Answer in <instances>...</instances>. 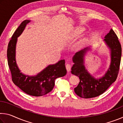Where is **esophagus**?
Listing matches in <instances>:
<instances>
[{"mask_svg": "<svg viewBox=\"0 0 123 123\" xmlns=\"http://www.w3.org/2000/svg\"><path fill=\"white\" fill-rule=\"evenodd\" d=\"M71 67H72V64H70V63H67L66 65V69L67 70V72H69L70 70V69H71Z\"/></svg>", "mask_w": 123, "mask_h": 123, "instance_id": "obj_1", "label": "esophagus"}]
</instances>
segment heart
Here are the masks:
<instances>
[{
	"instance_id": "1",
	"label": "heart",
	"mask_w": 123,
	"mask_h": 123,
	"mask_svg": "<svg viewBox=\"0 0 123 123\" xmlns=\"http://www.w3.org/2000/svg\"><path fill=\"white\" fill-rule=\"evenodd\" d=\"M85 29L82 28H76L73 30L72 32L70 34L69 38L72 39H75L79 37H80L84 32Z\"/></svg>"
}]
</instances>
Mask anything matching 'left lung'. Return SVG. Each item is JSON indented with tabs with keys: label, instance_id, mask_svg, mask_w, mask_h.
I'll return each instance as SVG.
<instances>
[{
	"label": "left lung",
	"instance_id": "8db88e82",
	"mask_svg": "<svg viewBox=\"0 0 123 123\" xmlns=\"http://www.w3.org/2000/svg\"><path fill=\"white\" fill-rule=\"evenodd\" d=\"M104 38V42L110 49L111 63L104 76L99 79L95 78L85 67L84 57L87 51L91 49L89 47L77 52L73 57L74 64L72 67L71 73L80 79V82L74 88V92L81 98H92L102 94L117 78L122 56L121 45L112 29Z\"/></svg>",
	"mask_w": 123,
	"mask_h": 123
}]
</instances>
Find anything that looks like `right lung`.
<instances>
[{
  "instance_id": "1",
  "label": "right lung",
  "mask_w": 123,
  "mask_h": 123,
  "mask_svg": "<svg viewBox=\"0 0 123 123\" xmlns=\"http://www.w3.org/2000/svg\"><path fill=\"white\" fill-rule=\"evenodd\" d=\"M30 20H25L14 32L8 44L7 57L12 80L14 84L26 94L40 97L49 93L53 89L56 79L66 75L65 60L50 64L36 75H25L18 68L16 60V48L18 37L23 32Z\"/></svg>"
}]
</instances>
